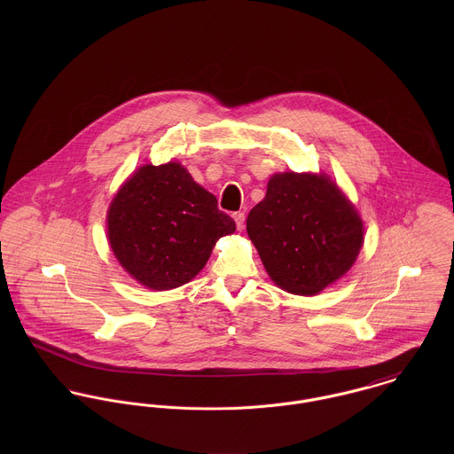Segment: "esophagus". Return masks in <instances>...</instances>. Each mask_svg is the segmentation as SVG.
I'll use <instances>...</instances> for the list:
<instances>
[{
	"label": "esophagus",
	"mask_w": 454,
	"mask_h": 454,
	"mask_svg": "<svg viewBox=\"0 0 454 454\" xmlns=\"http://www.w3.org/2000/svg\"><path fill=\"white\" fill-rule=\"evenodd\" d=\"M232 216H234V222H236L238 231H243V229H245V213H243V211H238V213H234Z\"/></svg>",
	"instance_id": "1"
}]
</instances>
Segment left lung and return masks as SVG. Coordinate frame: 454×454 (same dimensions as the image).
<instances>
[{"label":"left lung","instance_id":"8db88e82","mask_svg":"<svg viewBox=\"0 0 454 454\" xmlns=\"http://www.w3.org/2000/svg\"><path fill=\"white\" fill-rule=\"evenodd\" d=\"M270 279L288 294L317 295L342 278L364 245V222L340 189L313 173H278L247 218Z\"/></svg>","mask_w":454,"mask_h":454}]
</instances>
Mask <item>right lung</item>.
I'll list each match as a JSON object with an SVG mask.
<instances>
[{"label":"right lung","mask_w":454,"mask_h":454,"mask_svg":"<svg viewBox=\"0 0 454 454\" xmlns=\"http://www.w3.org/2000/svg\"><path fill=\"white\" fill-rule=\"evenodd\" d=\"M114 255L146 288L189 283L215 243L236 231L216 197L195 184L180 162L145 164L114 197L108 216Z\"/></svg>","instance_id":"obj_1"}]
</instances>
